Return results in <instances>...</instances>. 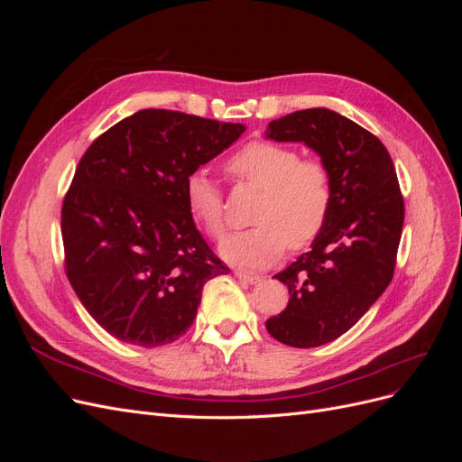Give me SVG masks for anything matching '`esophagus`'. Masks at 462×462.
I'll list each match as a JSON object with an SVG mask.
<instances>
[{
    "instance_id": "1",
    "label": "esophagus",
    "mask_w": 462,
    "mask_h": 462,
    "mask_svg": "<svg viewBox=\"0 0 462 462\" xmlns=\"http://www.w3.org/2000/svg\"><path fill=\"white\" fill-rule=\"evenodd\" d=\"M235 275L241 279V282H245V283H248V285H256V283H260L262 279H260V275H254V273H248V272H243V270H235Z\"/></svg>"
}]
</instances>
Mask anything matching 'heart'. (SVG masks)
I'll list each match as a JSON object with an SVG mask.
<instances>
[{
	"label": "heart",
	"mask_w": 462,
	"mask_h": 462,
	"mask_svg": "<svg viewBox=\"0 0 462 462\" xmlns=\"http://www.w3.org/2000/svg\"><path fill=\"white\" fill-rule=\"evenodd\" d=\"M227 171L263 190L254 212L256 227L233 233L219 245V254L245 268H265L283 254L285 246L304 248L326 227L333 202L328 167L318 160H300V153L277 143L254 141L235 152ZM190 214L208 235L226 233L223 200L217 185L206 171L185 180Z\"/></svg>",
	"instance_id": "heart-1"
}]
</instances>
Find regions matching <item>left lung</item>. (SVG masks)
<instances>
[{
    "label": "left lung",
    "mask_w": 462,
    "mask_h": 462,
    "mask_svg": "<svg viewBox=\"0 0 462 462\" xmlns=\"http://www.w3.org/2000/svg\"><path fill=\"white\" fill-rule=\"evenodd\" d=\"M263 136L309 146L331 175L326 227L310 253L273 275L291 299L265 321L277 341L319 346L351 329L391 283L404 221L397 173L380 138L328 107L279 117Z\"/></svg>",
    "instance_id": "obj_1"
}]
</instances>
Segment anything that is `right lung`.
<instances>
[{
    "label": "right lung",
    "mask_w": 462,
    "mask_h": 462,
    "mask_svg": "<svg viewBox=\"0 0 462 462\" xmlns=\"http://www.w3.org/2000/svg\"><path fill=\"white\" fill-rule=\"evenodd\" d=\"M246 127L141 109L97 136L63 200L65 272L116 339L173 343L192 326L208 279L229 268L194 226L185 180Z\"/></svg>",
    "instance_id": "1"
}]
</instances>
